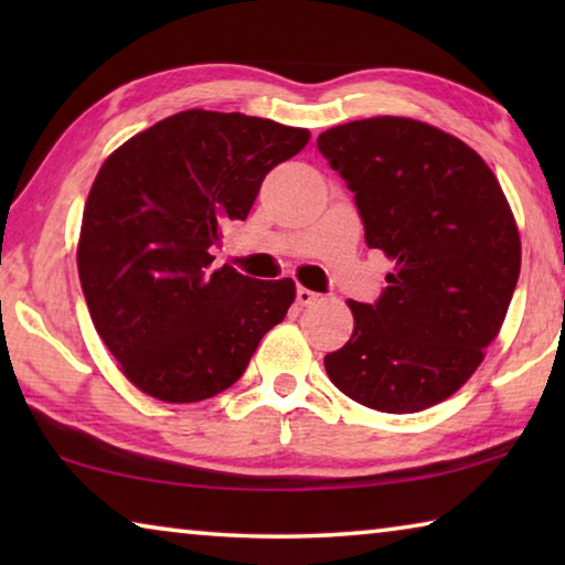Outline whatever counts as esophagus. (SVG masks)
Segmentation results:
<instances>
[{
	"mask_svg": "<svg viewBox=\"0 0 565 565\" xmlns=\"http://www.w3.org/2000/svg\"><path fill=\"white\" fill-rule=\"evenodd\" d=\"M296 301H299L301 306L317 303L319 301V294L311 291V289H306V286H299V289H296Z\"/></svg>",
	"mask_w": 565,
	"mask_h": 565,
	"instance_id": "obj_1",
	"label": "esophagus"
}]
</instances>
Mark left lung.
<instances>
[{"label":"left lung","mask_w":565,"mask_h":565,"mask_svg":"<svg viewBox=\"0 0 565 565\" xmlns=\"http://www.w3.org/2000/svg\"><path fill=\"white\" fill-rule=\"evenodd\" d=\"M317 147L353 191L369 248L396 264L374 303L349 301L353 333L323 366L363 406L424 411L499 337L521 271L511 206L471 147L424 121H349Z\"/></svg>","instance_id":"8db88e82"}]
</instances>
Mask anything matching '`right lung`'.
I'll use <instances>...</instances> for the list:
<instances>
[{
  "instance_id": "1",
  "label": "right lung",
  "mask_w": 565,
  "mask_h": 565,
  "mask_svg": "<svg viewBox=\"0 0 565 565\" xmlns=\"http://www.w3.org/2000/svg\"><path fill=\"white\" fill-rule=\"evenodd\" d=\"M311 134L271 119L189 109L104 161L82 216L79 281L94 329L134 386L167 404L222 394L294 303L291 279L212 269L269 171Z\"/></svg>"
}]
</instances>
